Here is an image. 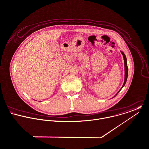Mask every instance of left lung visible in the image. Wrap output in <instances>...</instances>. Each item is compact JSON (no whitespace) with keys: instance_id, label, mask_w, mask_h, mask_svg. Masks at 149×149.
Masks as SVG:
<instances>
[{"instance_id":"8db88e82","label":"left lung","mask_w":149,"mask_h":149,"mask_svg":"<svg viewBox=\"0 0 149 149\" xmlns=\"http://www.w3.org/2000/svg\"><path fill=\"white\" fill-rule=\"evenodd\" d=\"M121 54L123 55V58H124V67H125V78H124V84L121 88V89L123 88V87L125 85V83H126V81H127V77H128V66H127V59H126V57L124 55V54L123 52H121ZM119 93V92H118Z\"/></svg>"}]
</instances>
